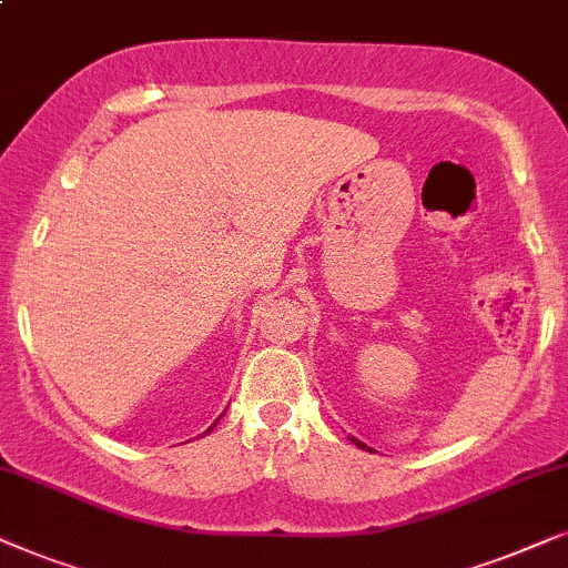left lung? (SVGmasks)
<instances>
[{
	"label": "left lung",
	"instance_id": "8db88e82",
	"mask_svg": "<svg viewBox=\"0 0 568 568\" xmlns=\"http://www.w3.org/2000/svg\"><path fill=\"white\" fill-rule=\"evenodd\" d=\"M351 442H355V444H358V447H361V449H366V444H361V442H358V438H351Z\"/></svg>",
	"mask_w": 568,
	"mask_h": 568
}]
</instances>
